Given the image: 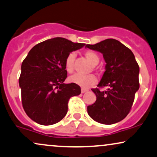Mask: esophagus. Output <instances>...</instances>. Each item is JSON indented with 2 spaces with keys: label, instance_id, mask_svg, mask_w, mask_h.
Returning a JSON list of instances; mask_svg holds the SVG:
<instances>
[{
  "label": "esophagus",
  "instance_id": "esophagus-1",
  "mask_svg": "<svg viewBox=\"0 0 157 157\" xmlns=\"http://www.w3.org/2000/svg\"><path fill=\"white\" fill-rule=\"evenodd\" d=\"M87 90H85V89H82V93H85V92H87Z\"/></svg>",
  "mask_w": 157,
  "mask_h": 157
}]
</instances>
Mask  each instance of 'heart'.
Masks as SVG:
<instances>
[{"label": "heart", "instance_id": "b5f03b06", "mask_svg": "<svg viewBox=\"0 0 157 157\" xmlns=\"http://www.w3.org/2000/svg\"><path fill=\"white\" fill-rule=\"evenodd\" d=\"M84 56L92 65H97L99 63L100 58L96 52L88 50V51H86L84 52ZM75 58V54L74 52H71V53L67 55L66 58H65V70L68 73H72L73 71ZM69 81L71 83L78 85V86H80L83 89L90 88L91 86L95 85L97 82H98L95 75H83L78 74V73H75V74L71 75L69 78Z\"/></svg>", "mask_w": 157, "mask_h": 157}]
</instances>
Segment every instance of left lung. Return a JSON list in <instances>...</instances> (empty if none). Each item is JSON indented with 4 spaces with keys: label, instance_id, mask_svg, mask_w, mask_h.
Segmentation results:
<instances>
[{
    "label": "left lung",
    "instance_id": "left-lung-1",
    "mask_svg": "<svg viewBox=\"0 0 157 157\" xmlns=\"http://www.w3.org/2000/svg\"><path fill=\"white\" fill-rule=\"evenodd\" d=\"M85 47L100 52L105 59V71L98 88L94 104L87 106L90 117L103 124H113L124 119L130 111L135 94L139 90V65L132 52L119 40L108 38ZM108 86L107 91L99 88Z\"/></svg>",
    "mask_w": 157,
    "mask_h": 157
}]
</instances>
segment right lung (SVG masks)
Masks as SVG:
<instances>
[{"label":"right lung","mask_w":157,"mask_h":157,"mask_svg":"<svg viewBox=\"0 0 157 157\" xmlns=\"http://www.w3.org/2000/svg\"><path fill=\"white\" fill-rule=\"evenodd\" d=\"M84 45L64 38H52L36 44L23 60L19 78L22 103L36 123L59 122L66 115L70 98L81 94L78 85L64 83L67 76L65 60Z\"/></svg>","instance_id":"right-lung-1"}]
</instances>
